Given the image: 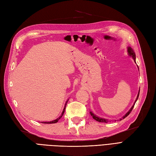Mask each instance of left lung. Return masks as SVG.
I'll return each instance as SVG.
<instances>
[{"instance_id": "8db88e82", "label": "left lung", "mask_w": 156, "mask_h": 156, "mask_svg": "<svg viewBox=\"0 0 156 156\" xmlns=\"http://www.w3.org/2000/svg\"><path fill=\"white\" fill-rule=\"evenodd\" d=\"M128 54H129V56H132V58H133V59H134V61L135 62V52H134V51H133V50L131 47H128ZM139 93H138L137 97V98H136V100H135V102L134 104L132 105V107L131 108V109H129V111L126 114V115H124V116L122 117V119H124L125 117H126L128 116V115H129V114L130 113H131V112L132 111V109H133V107H134V105H135V102H136V101H137L138 98H139ZM90 114H91V115L93 117V118L94 120H96L97 121H98V122H108V120H106V119H102V118H99V117H97L96 115H94L92 112H90ZM120 120H121V119H120Z\"/></svg>"}]
</instances>
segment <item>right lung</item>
<instances>
[{"label":"right lung","mask_w":156,"mask_h":156,"mask_svg":"<svg viewBox=\"0 0 156 156\" xmlns=\"http://www.w3.org/2000/svg\"><path fill=\"white\" fill-rule=\"evenodd\" d=\"M68 101V100H67ZM67 102H66V104H65V108H64V109H63V112H62V115H61V116H60L59 118H58L57 119H56V120H53V121H51V122H43L42 123H44V124H53V123H56V122H58V120L61 119V117L63 116V113H64V112H65V106H66V105H67Z\"/></svg>","instance_id":"add662e5"}]
</instances>
